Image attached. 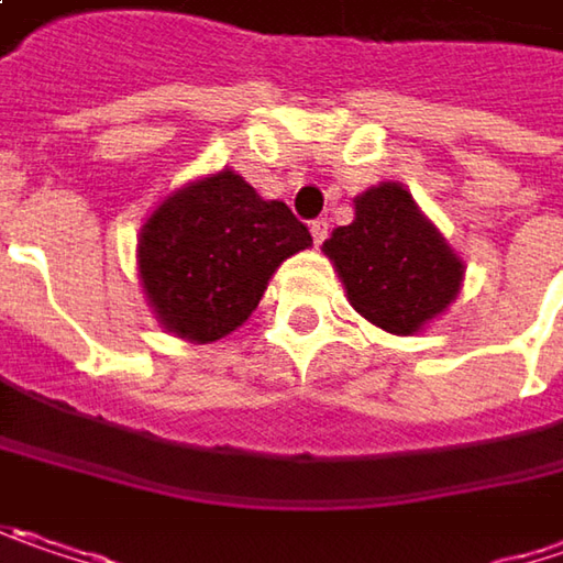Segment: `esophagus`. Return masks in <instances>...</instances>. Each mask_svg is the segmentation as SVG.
<instances>
[{
  "mask_svg": "<svg viewBox=\"0 0 563 563\" xmlns=\"http://www.w3.org/2000/svg\"><path fill=\"white\" fill-rule=\"evenodd\" d=\"M309 232H312L314 245H321L328 239V219H314L312 225H309Z\"/></svg>",
  "mask_w": 563,
  "mask_h": 563,
  "instance_id": "1",
  "label": "esophagus"
}]
</instances>
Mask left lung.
Segmentation results:
<instances>
[{
  "instance_id": "1",
  "label": "left lung",
  "mask_w": 563,
  "mask_h": 563,
  "mask_svg": "<svg viewBox=\"0 0 563 563\" xmlns=\"http://www.w3.org/2000/svg\"><path fill=\"white\" fill-rule=\"evenodd\" d=\"M353 207L356 219L324 242L350 306L388 334L420 331L459 296L462 261L401 184L369 187Z\"/></svg>"
}]
</instances>
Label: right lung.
I'll list each match as a JSON object with an SVG mask.
<instances>
[{
    "label": "right lung",
    "mask_w": 563,
    "mask_h": 563,
    "mask_svg": "<svg viewBox=\"0 0 563 563\" xmlns=\"http://www.w3.org/2000/svg\"><path fill=\"white\" fill-rule=\"evenodd\" d=\"M309 229L280 200H261L235 172L172 194L143 225L140 277L158 321L187 341H219L249 318Z\"/></svg>",
    "instance_id": "obj_1"
}]
</instances>
